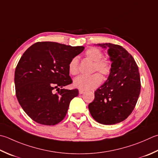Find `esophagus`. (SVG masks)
<instances>
[{"label": "esophagus", "instance_id": "obj_1", "mask_svg": "<svg viewBox=\"0 0 158 158\" xmlns=\"http://www.w3.org/2000/svg\"><path fill=\"white\" fill-rule=\"evenodd\" d=\"M85 92V91L84 90H81V89H79V94H83Z\"/></svg>", "mask_w": 158, "mask_h": 158}]
</instances>
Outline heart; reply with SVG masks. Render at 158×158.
<instances>
[{
	"label": "heart",
	"instance_id": "obj_1",
	"mask_svg": "<svg viewBox=\"0 0 158 158\" xmlns=\"http://www.w3.org/2000/svg\"><path fill=\"white\" fill-rule=\"evenodd\" d=\"M85 57L88 60L94 62L92 72H99L103 76H106L110 73L111 65L109 61L105 59H102L103 54L102 51L97 48L92 47L88 49L85 52ZM69 71L70 75H75L79 71V60L74 57L69 64ZM102 81L101 76L98 73H95L90 76H78L73 80V85L76 88L81 90H89L94 89L99 85Z\"/></svg>",
	"mask_w": 158,
	"mask_h": 158
}]
</instances>
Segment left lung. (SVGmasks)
<instances>
[{"label": "left lung", "instance_id": "1", "mask_svg": "<svg viewBox=\"0 0 158 158\" xmlns=\"http://www.w3.org/2000/svg\"><path fill=\"white\" fill-rule=\"evenodd\" d=\"M97 45L107 48L112 64L109 77L94 92L88 109L97 122L114 125L125 120L134 109L140 92V73L134 59L121 46Z\"/></svg>", "mask_w": 158, "mask_h": 158}]
</instances>
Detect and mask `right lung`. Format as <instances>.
<instances>
[{
  "label": "right lung",
  "mask_w": 158,
  "mask_h": 158,
  "mask_svg": "<svg viewBox=\"0 0 158 158\" xmlns=\"http://www.w3.org/2000/svg\"><path fill=\"white\" fill-rule=\"evenodd\" d=\"M83 50L82 46L42 42L24 52L15 70V94L22 108L34 121L55 125L66 116L71 100L79 94L77 89L63 88L73 82L69 64ZM55 88L59 90L53 94Z\"/></svg>",
  "instance_id": "obj_1"
}]
</instances>
